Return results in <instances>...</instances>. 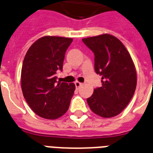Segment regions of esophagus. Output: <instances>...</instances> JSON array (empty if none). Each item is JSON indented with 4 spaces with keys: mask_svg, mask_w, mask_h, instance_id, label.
Returning <instances> with one entry per match:
<instances>
[{
    "mask_svg": "<svg viewBox=\"0 0 153 153\" xmlns=\"http://www.w3.org/2000/svg\"><path fill=\"white\" fill-rule=\"evenodd\" d=\"M74 85H75V87H76V88H79L81 86H82V85L83 84L82 83L79 82H74Z\"/></svg>",
    "mask_w": 153,
    "mask_h": 153,
    "instance_id": "1",
    "label": "esophagus"
}]
</instances>
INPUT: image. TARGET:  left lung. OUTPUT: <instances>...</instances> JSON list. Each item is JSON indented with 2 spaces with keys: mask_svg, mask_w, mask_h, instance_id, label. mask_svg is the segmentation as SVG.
<instances>
[{
  "mask_svg": "<svg viewBox=\"0 0 153 153\" xmlns=\"http://www.w3.org/2000/svg\"><path fill=\"white\" fill-rule=\"evenodd\" d=\"M95 55V71L102 76V86L94 89L87 102L93 113L113 117L121 113L134 95L135 67L121 42L110 34L82 39Z\"/></svg>",
  "mask_w": 153,
  "mask_h": 153,
  "instance_id": "obj_1",
  "label": "left lung"
}]
</instances>
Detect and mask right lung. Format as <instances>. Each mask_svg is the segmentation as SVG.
<instances>
[{
    "mask_svg": "<svg viewBox=\"0 0 153 153\" xmlns=\"http://www.w3.org/2000/svg\"><path fill=\"white\" fill-rule=\"evenodd\" d=\"M71 38L41 37L27 51L23 61L21 85L23 96L38 116L57 119L70 106L75 90L74 83L57 82V71H62L65 52Z\"/></svg>",
    "mask_w": 153,
    "mask_h": 153,
    "instance_id": "add662e5",
    "label": "right lung"
}]
</instances>
